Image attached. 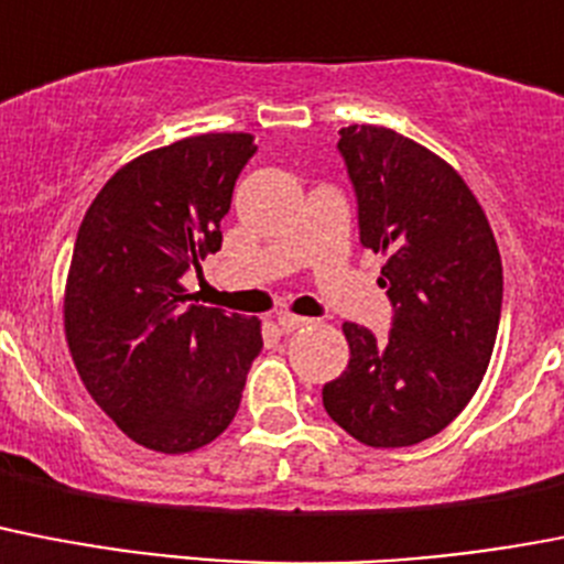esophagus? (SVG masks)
Instances as JSON below:
<instances>
[{"mask_svg":"<svg viewBox=\"0 0 564 564\" xmlns=\"http://www.w3.org/2000/svg\"><path fill=\"white\" fill-rule=\"evenodd\" d=\"M307 322H311V319H305V316L282 314V316H279V319H276V325H279V330H282V334H293V330L305 328Z\"/></svg>","mask_w":564,"mask_h":564,"instance_id":"1","label":"esophagus"}]
</instances>
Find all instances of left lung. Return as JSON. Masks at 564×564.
Returning a JSON list of instances; mask_svg holds the SVG:
<instances>
[{
    "mask_svg": "<svg viewBox=\"0 0 564 564\" xmlns=\"http://www.w3.org/2000/svg\"><path fill=\"white\" fill-rule=\"evenodd\" d=\"M339 153L359 242L382 253L393 316L384 339L345 322L348 368L322 388L330 420L370 447L431 440L482 382L502 316V259L454 167L413 139L350 124Z\"/></svg>",
    "mask_w": 564,
    "mask_h": 564,
    "instance_id": "left-lung-1",
    "label": "left lung"
}]
</instances>
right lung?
<instances>
[{"label": "right lung", "instance_id": "add662e5", "mask_svg": "<svg viewBox=\"0 0 564 564\" xmlns=\"http://www.w3.org/2000/svg\"><path fill=\"white\" fill-rule=\"evenodd\" d=\"M250 133H202L133 159L96 194L67 273L65 334L94 402L139 445L187 454L234 422L259 319L182 288L223 248Z\"/></svg>", "mask_w": 564, "mask_h": 564}]
</instances>
